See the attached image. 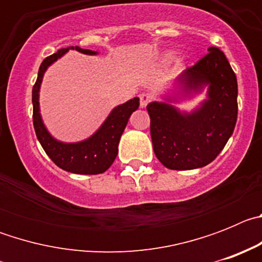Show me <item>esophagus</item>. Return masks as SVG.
<instances>
[{"instance_id": "1", "label": "esophagus", "mask_w": 262, "mask_h": 262, "mask_svg": "<svg viewBox=\"0 0 262 262\" xmlns=\"http://www.w3.org/2000/svg\"><path fill=\"white\" fill-rule=\"evenodd\" d=\"M139 98H140V107H145L148 103L151 102L152 97L148 93H142L140 96H139Z\"/></svg>"}]
</instances>
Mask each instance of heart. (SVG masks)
<instances>
[{"instance_id":"heart-1","label":"heart","mask_w":262,"mask_h":262,"mask_svg":"<svg viewBox=\"0 0 262 262\" xmlns=\"http://www.w3.org/2000/svg\"><path fill=\"white\" fill-rule=\"evenodd\" d=\"M170 59H172V55H166L165 60H168V61H169V60H170Z\"/></svg>"}]
</instances>
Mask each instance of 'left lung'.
Instances as JSON below:
<instances>
[{
	"label": "left lung",
	"mask_w": 262,
	"mask_h": 262,
	"mask_svg": "<svg viewBox=\"0 0 262 262\" xmlns=\"http://www.w3.org/2000/svg\"><path fill=\"white\" fill-rule=\"evenodd\" d=\"M208 88V98L190 113L171 103ZM173 96L147 106L151 138L159 161L173 170L207 165L221 154L237 119V80L226 55L210 47L209 53L176 80Z\"/></svg>",
	"instance_id": "8db88e82"
}]
</instances>
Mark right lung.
I'll list each match as a JSON object with an SVG mask.
<instances>
[{
	"label": "right lung",
	"mask_w": 262,
	"mask_h": 262,
	"mask_svg": "<svg viewBox=\"0 0 262 262\" xmlns=\"http://www.w3.org/2000/svg\"><path fill=\"white\" fill-rule=\"evenodd\" d=\"M69 50H76L85 55H97L98 52L92 50H84L80 47L61 48L47 59L43 60L38 72V78L32 88V120L35 128L36 138L41 144L46 154L53 163L67 172L76 174H99L106 172L114 163L118 155V144L123 134L129 117L139 107V98L129 99L126 103L117 106L111 110L105 122L92 136L77 143H64L53 138L48 133L47 127L43 123L39 106V92L46 71L57 59L66 55Z\"/></svg>",
	"instance_id": "add662e5"
}]
</instances>
